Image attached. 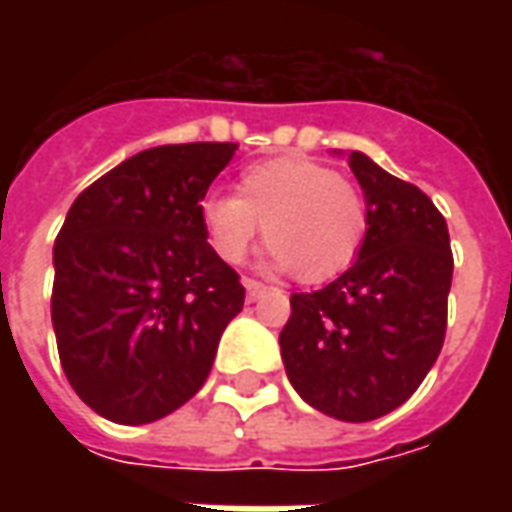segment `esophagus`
<instances>
[{
  "label": "esophagus",
  "mask_w": 512,
  "mask_h": 512,
  "mask_svg": "<svg viewBox=\"0 0 512 512\" xmlns=\"http://www.w3.org/2000/svg\"><path fill=\"white\" fill-rule=\"evenodd\" d=\"M244 288H246V299L249 301H255L260 299V296H266L268 285H263V282H257V279H244Z\"/></svg>",
  "instance_id": "obj_1"
}]
</instances>
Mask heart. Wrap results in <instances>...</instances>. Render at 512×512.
<instances>
[{
	"instance_id": "b5f03b06",
	"label": "heart",
	"mask_w": 512,
	"mask_h": 512,
	"mask_svg": "<svg viewBox=\"0 0 512 512\" xmlns=\"http://www.w3.org/2000/svg\"><path fill=\"white\" fill-rule=\"evenodd\" d=\"M202 224L224 263H241L263 224L266 266L307 285L356 263L370 230V205L351 180L312 158L285 156L241 172L235 197H208Z\"/></svg>"
}]
</instances>
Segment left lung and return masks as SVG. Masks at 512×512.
<instances>
[{"label":"left lung","mask_w":512,"mask_h":512,"mask_svg":"<svg viewBox=\"0 0 512 512\" xmlns=\"http://www.w3.org/2000/svg\"><path fill=\"white\" fill-rule=\"evenodd\" d=\"M348 164L370 205L367 241L326 288L290 296L279 345L290 384L312 408L367 422L403 406L439 356L452 249L425 191L359 150Z\"/></svg>","instance_id":"1"}]
</instances>
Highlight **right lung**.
Segmentation results:
<instances>
[{"label": "right lung", "instance_id": "add662e5", "mask_svg": "<svg viewBox=\"0 0 512 512\" xmlns=\"http://www.w3.org/2000/svg\"><path fill=\"white\" fill-rule=\"evenodd\" d=\"M235 142L142 150L76 197L54 241L51 323L73 392L120 425L200 392L244 285L205 241L202 205Z\"/></svg>", "mask_w": 512, "mask_h": 512}]
</instances>
